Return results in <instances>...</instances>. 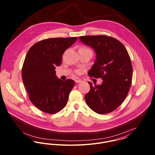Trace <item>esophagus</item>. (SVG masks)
Returning a JSON list of instances; mask_svg holds the SVG:
<instances>
[{
    "label": "esophagus",
    "mask_w": 155,
    "mask_h": 155,
    "mask_svg": "<svg viewBox=\"0 0 155 155\" xmlns=\"http://www.w3.org/2000/svg\"><path fill=\"white\" fill-rule=\"evenodd\" d=\"M82 82L81 80H79V79H76L75 80V82L76 83H81Z\"/></svg>",
    "instance_id": "obj_1"
}]
</instances>
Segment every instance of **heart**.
<instances>
[{
	"label": "heart",
	"mask_w": 155,
	"mask_h": 155,
	"mask_svg": "<svg viewBox=\"0 0 155 155\" xmlns=\"http://www.w3.org/2000/svg\"><path fill=\"white\" fill-rule=\"evenodd\" d=\"M80 49H86V50H87V49H88V50H90V49H88V48H87V47H85V46H84V47H82L81 48H80ZM76 72H77V73H79V71H77Z\"/></svg>",
	"instance_id": "heart-1"
}]
</instances>
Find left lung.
<instances>
[{
    "label": "left lung",
    "mask_w": 155,
    "mask_h": 155,
    "mask_svg": "<svg viewBox=\"0 0 155 155\" xmlns=\"http://www.w3.org/2000/svg\"><path fill=\"white\" fill-rule=\"evenodd\" d=\"M84 44L94 49L97 58L88 73L101 78V85L92 86L85 99L89 108L98 114L116 110L125 100L132 84L133 66L128 52L120 41L106 35L83 36Z\"/></svg>",
    "instance_id": "8db88e82"
}]
</instances>
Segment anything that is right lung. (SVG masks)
<instances>
[{"instance_id": "right-lung-1", "label": "right lung", "mask_w": 155, "mask_h": 155, "mask_svg": "<svg viewBox=\"0 0 155 155\" xmlns=\"http://www.w3.org/2000/svg\"><path fill=\"white\" fill-rule=\"evenodd\" d=\"M77 39L49 38L29 49L22 65V81L30 101L40 110L55 114L66 106L74 82L57 78L55 68L61 65L63 53Z\"/></svg>"}]
</instances>
